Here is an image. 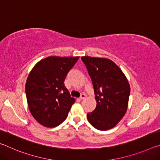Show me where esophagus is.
I'll list each match as a JSON object with an SVG mask.
<instances>
[{
    "instance_id": "esophagus-1",
    "label": "esophagus",
    "mask_w": 160,
    "mask_h": 160,
    "mask_svg": "<svg viewBox=\"0 0 160 160\" xmlns=\"http://www.w3.org/2000/svg\"><path fill=\"white\" fill-rule=\"evenodd\" d=\"M85 97H86V94L85 93H82V94H81L80 97V99H84L85 98Z\"/></svg>"
}]
</instances>
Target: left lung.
I'll use <instances>...</instances> for the list:
<instances>
[{"label": "left lung", "instance_id": "obj_1", "mask_svg": "<svg viewBox=\"0 0 160 160\" xmlns=\"http://www.w3.org/2000/svg\"><path fill=\"white\" fill-rule=\"evenodd\" d=\"M93 85L97 107L88 113L90 124L100 131L114 127L128 107L130 85L125 75L112 61L102 58L81 57Z\"/></svg>", "mask_w": 160, "mask_h": 160}]
</instances>
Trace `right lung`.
Wrapping results in <instances>:
<instances>
[{
  "label": "right lung",
  "instance_id": "1",
  "mask_svg": "<svg viewBox=\"0 0 160 160\" xmlns=\"http://www.w3.org/2000/svg\"><path fill=\"white\" fill-rule=\"evenodd\" d=\"M78 59L49 56L38 62L29 74L25 85L28 107L41 125L53 128L67 118L75 100L70 97L64 80Z\"/></svg>",
  "mask_w": 160,
  "mask_h": 160
}]
</instances>
